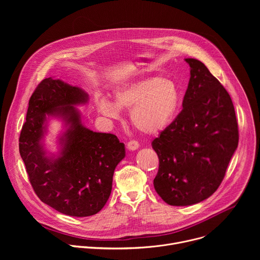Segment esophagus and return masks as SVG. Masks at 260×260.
<instances>
[{"label": "esophagus", "mask_w": 260, "mask_h": 260, "mask_svg": "<svg viewBox=\"0 0 260 260\" xmlns=\"http://www.w3.org/2000/svg\"><path fill=\"white\" fill-rule=\"evenodd\" d=\"M139 143L137 142V141H129L127 144H126V148L128 150H131V151H135V150H137L138 148H139Z\"/></svg>", "instance_id": "esophagus-1"}]
</instances>
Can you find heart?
<instances>
[{
    "mask_svg": "<svg viewBox=\"0 0 260 260\" xmlns=\"http://www.w3.org/2000/svg\"><path fill=\"white\" fill-rule=\"evenodd\" d=\"M115 102L106 96L95 100L99 112L110 119H118L120 109L131 110L134 126L146 135L164 131L174 119L180 106L178 86L170 79L151 77L120 85Z\"/></svg>",
    "mask_w": 260,
    "mask_h": 260,
    "instance_id": "heart-1",
    "label": "heart"
}]
</instances>
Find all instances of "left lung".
Segmentation results:
<instances>
[{
  "label": "left lung",
  "mask_w": 260,
  "mask_h": 260,
  "mask_svg": "<svg viewBox=\"0 0 260 260\" xmlns=\"http://www.w3.org/2000/svg\"><path fill=\"white\" fill-rule=\"evenodd\" d=\"M190 79L176 119L152 141L159 158L153 185L171 206L203 202L219 187L239 143L231 95L208 68L185 58Z\"/></svg>",
  "instance_id": "left-lung-1"
}]
</instances>
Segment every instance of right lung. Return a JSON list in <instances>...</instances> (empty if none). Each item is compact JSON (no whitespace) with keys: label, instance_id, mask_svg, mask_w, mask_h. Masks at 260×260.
Listing matches in <instances>:
<instances>
[{"label":"right lung","instance_id":"obj_1","mask_svg":"<svg viewBox=\"0 0 260 260\" xmlns=\"http://www.w3.org/2000/svg\"><path fill=\"white\" fill-rule=\"evenodd\" d=\"M88 94L60 79H44L31 94L19 137V153L31 186L49 207L73 217L100 212L112 190L113 174L125 156L124 144L112 134L85 127L79 110ZM62 119L57 155L45 149L50 118Z\"/></svg>","mask_w":260,"mask_h":260}]
</instances>
